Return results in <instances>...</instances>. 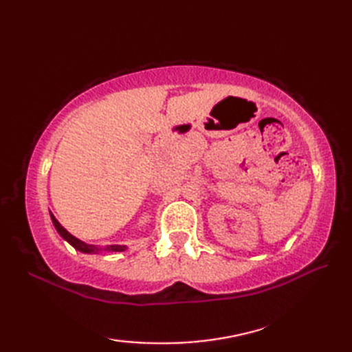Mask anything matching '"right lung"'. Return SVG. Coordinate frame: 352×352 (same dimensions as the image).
Masks as SVG:
<instances>
[{"instance_id":"right-lung-1","label":"right lung","mask_w":352,"mask_h":352,"mask_svg":"<svg viewBox=\"0 0 352 352\" xmlns=\"http://www.w3.org/2000/svg\"><path fill=\"white\" fill-rule=\"evenodd\" d=\"M51 219H52V223H54V227H56V230L58 231V234H60L66 242H69L74 248L76 250H78V251H81V252H86V254H91V252H98V251H101L102 248H96L95 245H89V243H85V242H81L80 239H77V237H74L71 233H68V231H66L60 223H58V221L54 218V214L51 213ZM125 250V246L122 245H109V246H106V248H104V251H124Z\"/></svg>"}]
</instances>
